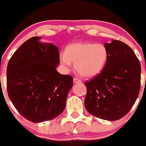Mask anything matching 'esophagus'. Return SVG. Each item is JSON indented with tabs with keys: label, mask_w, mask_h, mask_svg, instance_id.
I'll return each mask as SVG.
<instances>
[{
	"label": "esophagus",
	"mask_w": 146,
	"mask_h": 146,
	"mask_svg": "<svg viewBox=\"0 0 146 146\" xmlns=\"http://www.w3.org/2000/svg\"><path fill=\"white\" fill-rule=\"evenodd\" d=\"M73 81H74V84H81L82 83V81H81V79H77V78H74L73 79Z\"/></svg>",
	"instance_id": "1"
}]
</instances>
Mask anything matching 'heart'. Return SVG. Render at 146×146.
I'll use <instances>...</instances> for the list:
<instances>
[{
  "label": "heart",
  "mask_w": 146,
  "mask_h": 146,
  "mask_svg": "<svg viewBox=\"0 0 146 146\" xmlns=\"http://www.w3.org/2000/svg\"><path fill=\"white\" fill-rule=\"evenodd\" d=\"M109 59V51L102 44L76 42L66 46L60 56V62L65 70L72 63L78 73L86 79H91L104 70Z\"/></svg>",
  "instance_id": "obj_1"
}]
</instances>
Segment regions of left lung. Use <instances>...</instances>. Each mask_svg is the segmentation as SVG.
I'll return each mask as SVG.
<instances>
[{"instance_id": "1", "label": "left lung", "mask_w": 146, "mask_h": 146, "mask_svg": "<svg viewBox=\"0 0 146 146\" xmlns=\"http://www.w3.org/2000/svg\"><path fill=\"white\" fill-rule=\"evenodd\" d=\"M109 59L102 72L86 82L88 112L106 120H117L130 111L139 96L141 65L128 45L113 40L105 43Z\"/></svg>"}]
</instances>
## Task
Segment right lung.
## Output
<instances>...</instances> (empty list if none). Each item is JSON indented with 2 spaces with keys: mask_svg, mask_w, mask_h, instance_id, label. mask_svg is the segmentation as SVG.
Wrapping results in <instances>:
<instances>
[{
  "mask_svg": "<svg viewBox=\"0 0 146 146\" xmlns=\"http://www.w3.org/2000/svg\"><path fill=\"white\" fill-rule=\"evenodd\" d=\"M42 37L26 40L14 53L7 67L8 96L20 114L32 123L58 116L66 106L73 78L56 70L58 47L40 42Z\"/></svg>",
  "mask_w": 146,
  "mask_h": 146,
  "instance_id": "obj_1",
  "label": "right lung"
}]
</instances>
